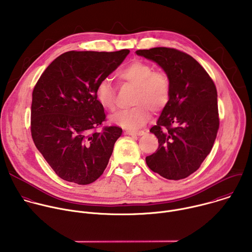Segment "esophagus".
I'll return each instance as SVG.
<instances>
[{
	"instance_id": "esophagus-1",
	"label": "esophagus",
	"mask_w": 252,
	"mask_h": 252,
	"mask_svg": "<svg viewBox=\"0 0 252 252\" xmlns=\"http://www.w3.org/2000/svg\"><path fill=\"white\" fill-rule=\"evenodd\" d=\"M146 132L143 131V130H138V131H130V130H128V131H126V134H128V135H138V136H140V135H143Z\"/></svg>"
}]
</instances>
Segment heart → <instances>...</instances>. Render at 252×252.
<instances>
[{"mask_svg":"<svg viewBox=\"0 0 252 252\" xmlns=\"http://www.w3.org/2000/svg\"><path fill=\"white\" fill-rule=\"evenodd\" d=\"M120 78L137 88L133 107L122 110L111 117V122L126 129H137L150 118L149 106L153 111H160L166 105L170 94L168 77L161 71H155L149 63L134 61L123 68ZM95 98L104 109L113 111L116 107V94L112 81L101 79L94 91Z\"/></svg>","mask_w":252,"mask_h":252,"instance_id":"obj_1","label":"heart"}]
</instances>
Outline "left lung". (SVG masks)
Instances as JSON below:
<instances>
[{
    "mask_svg": "<svg viewBox=\"0 0 252 252\" xmlns=\"http://www.w3.org/2000/svg\"><path fill=\"white\" fill-rule=\"evenodd\" d=\"M135 54L158 63L170 83L169 99L150 129L158 139V149L146 158L147 164L164 178H186L199 168L217 138V88L199 63L186 53L159 47Z\"/></svg>",
    "mask_w": 252,
    "mask_h": 252,
    "instance_id": "1",
    "label": "left lung"
}]
</instances>
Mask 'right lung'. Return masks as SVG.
Returning <instances> with one entry per match:
<instances>
[{
    "label": "right lung",
    "mask_w": 252,
    "mask_h": 252,
    "mask_svg": "<svg viewBox=\"0 0 252 252\" xmlns=\"http://www.w3.org/2000/svg\"><path fill=\"white\" fill-rule=\"evenodd\" d=\"M129 50L66 52L42 74L32 92L31 131L38 151L63 179L89 185L102 174L123 129L105 126L95 98L97 83L109 77Z\"/></svg>",
    "instance_id": "1"
}]
</instances>
